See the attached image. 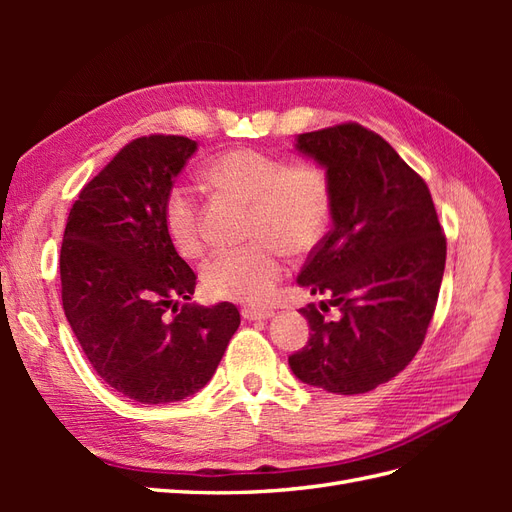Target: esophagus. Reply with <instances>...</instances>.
<instances>
[{
	"label": "esophagus",
	"instance_id": "34e87169",
	"mask_svg": "<svg viewBox=\"0 0 512 512\" xmlns=\"http://www.w3.org/2000/svg\"><path fill=\"white\" fill-rule=\"evenodd\" d=\"M241 316L245 320H267L273 316V309H256V307H243Z\"/></svg>",
	"mask_w": 512,
	"mask_h": 512
}]
</instances>
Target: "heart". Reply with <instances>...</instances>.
Returning <instances> with one entry per match:
<instances>
[{
  "mask_svg": "<svg viewBox=\"0 0 512 512\" xmlns=\"http://www.w3.org/2000/svg\"><path fill=\"white\" fill-rule=\"evenodd\" d=\"M205 181L222 194L252 205L247 247L215 254L203 271L209 297L265 303L286 271L288 245L294 252L314 247L331 218V185L314 164L288 166L256 149H230L207 162ZM164 226L177 252L203 254V228L194 196L175 185L164 200Z\"/></svg>",
  "mask_w": 512,
  "mask_h": 512,
  "instance_id": "1",
  "label": "heart"
}]
</instances>
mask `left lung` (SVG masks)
<instances>
[{"label": "left lung", "mask_w": 512, "mask_h": 512, "mask_svg": "<svg viewBox=\"0 0 512 512\" xmlns=\"http://www.w3.org/2000/svg\"><path fill=\"white\" fill-rule=\"evenodd\" d=\"M331 185L329 235L299 273V286L327 294L324 321L307 305V346L292 354V374L337 395L374 391L421 348L436 309L446 239L427 183L399 153L359 123L305 132L294 145Z\"/></svg>", "instance_id": "8db88e82"}]
</instances>
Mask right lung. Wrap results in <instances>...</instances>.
<instances>
[{"mask_svg":"<svg viewBox=\"0 0 512 512\" xmlns=\"http://www.w3.org/2000/svg\"><path fill=\"white\" fill-rule=\"evenodd\" d=\"M196 147L164 134L123 147L81 190L61 243V301L87 361L147 406L203 389L241 324L232 303H190L196 275L164 226L166 194Z\"/></svg>","mask_w":512,"mask_h":512,"instance_id":"add662e5","label":"right lung"}]
</instances>
